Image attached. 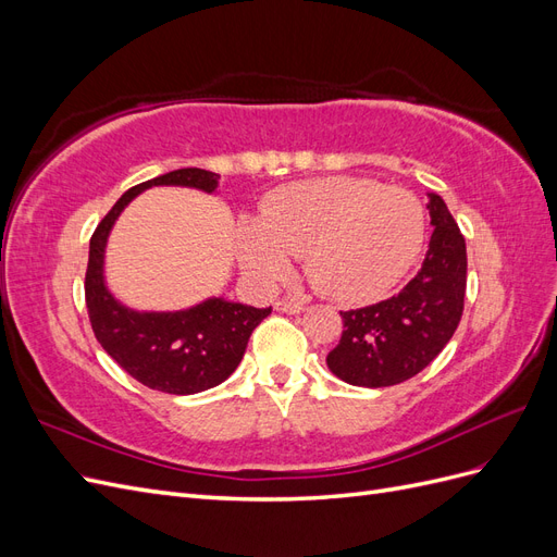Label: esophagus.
Returning <instances> with one entry per match:
<instances>
[{"label": "esophagus", "instance_id": "obj_1", "mask_svg": "<svg viewBox=\"0 0 557 557\" xmlns=\"http://www.w3.org/2000/svg\"><path fill=\"white\" fill-rule=\"evenodd\" d=\"M276 311L301 313V311H305V305H301V301H293V299H278L276 301Z\"/></svg>", "mask_w": 557, "mask_h": 557}]
</instances>
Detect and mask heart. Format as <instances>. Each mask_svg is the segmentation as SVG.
<instances>
[{
    "instance_id": "obj_1",
    "label": "heart",
    "mask_w": 557,
    "mask_h": 557,
    "mask_svg": "<svg viewBox=\"0 0 557 557\" xmlns=\"http://www.w3.org/2000/svg\"><path fill=\"white\" fill-rule=\"evenodd\" d=\"M239 237L252 276L281 281L293 256L305 258L315 290L356 305L385 295L409 272L425 242V209L407 188L330 176L269 195Z\"/></svg>"
}]
</instances>
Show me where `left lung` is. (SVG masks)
<instances>
[{"instance_id":"obj_1","label":"left lung","mask_w":557,"mask_h":557,"mask_svg":"<svg viewBox=\"0 0 557 557\" xmlns=\"http://www.w3.org/2000/svg\"><path fill=\"white\" fill-rule=\"evenodd\" d=\"M428 209L434 232L420 272L393 297L339 311L344 332L327 367L350 385L404 383L423 372L458 330L467 290L465 237L440 195H430Z\"/></svg>"}]
</instances>
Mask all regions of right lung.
I'll use <instances>...</instances> for the list:
<instances>
[{"label": "right lung", "mask_w": 557, "mask_h": 557, "mask_svg": "<svg viewBox=\"0 0 557 557\" xmlns=\"http://www.w3.org/2000/svg\"><path fill=\"white\" fill-rule=\"evenodd\" d=\"M215 183L218 174L195 166L144 181L115 201L90 237L86 307L97 342L132 379L160 393L195 395L223 383L242 362L252 330L272 313V307L256 309L209 299L176 313L129 311L117 305L104 285V244L117 213L150 185H190L211 193Z\"/></svg>", "instance_id": "add662e5"}]
</instances>
